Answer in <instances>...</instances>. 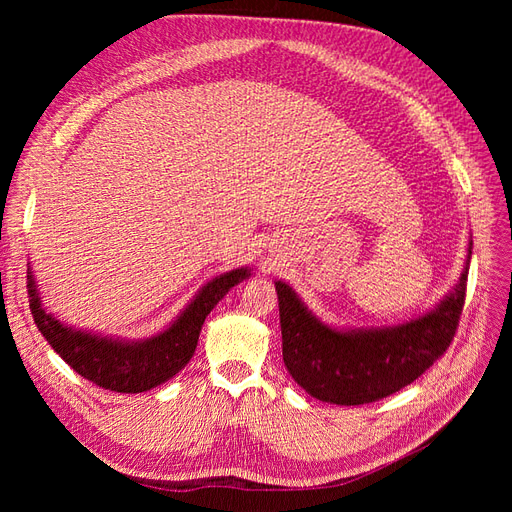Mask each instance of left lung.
Wrapping results in <instances>:
<instances>
[{
  "mask_svg": "<svg viewBox=\"0 0 512 512\" xmlns=\"http://www.w3.org/2000/svg\"><path fill=\"white\" fill-rule=\"evenodd\" d=\"M436 309L399 327L337 331L322 324L288 284L275 282L280 301L284 365L299 386L327 404L361 406L397 393L451 346L466 303L468 265Z\"/></svg>",
  "mask_w": 512,
  "mask_h": 512,
  "instance_id": "1",
  "label": "left lung"
}]
</instances>
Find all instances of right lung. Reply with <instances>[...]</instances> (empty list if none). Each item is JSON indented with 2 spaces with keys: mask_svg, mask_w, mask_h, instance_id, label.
Listing matches in <instances>:
<instances>
[{
  "mask_svg": "<svg viewBox=\"0 0 512 512\" xmlns=\"http://www.w3.org/2000/svg\"><path fill=\"white\" fill-rule=\"evenodd\" d=\"M250 275V269L241 267L215 277L200 288L196 299L164 333L145 342H119L61 324L42 307L32 271L27 275V294L38 331L76 374L115 393H143L170 380L188 365L211 309L232 286Z\"/></svg>",
  "mask_w": 512,
  "mask_h": 512,
  "instance_id": "obj_1",
  "label": "right lung"
}]
</instances>
